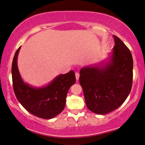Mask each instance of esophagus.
<instances>
[{"instance_id": "34e87169", "label": "esophagus", "mask_w": 145, "mask_h": 145, "mask_svg": "<svg viewBox=\"0 0 145 145\" xmlns=\"http://www.w3.org/2000/svg\"><path fill=\"white\" fill-rule=\"evenodd\" d=\"M79 75H80L79 73L75 72V77H76V80H77V81H78V80H79Z\"/></svg>"}]
</instances>
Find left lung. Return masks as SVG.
<instances>
[{"label":"left lung","instance_id":"8db88e82","mask_svg":"<svg viewBox=\"0 0 145 145\" xmlns=\"http://www.w3.org/2000/svg\"><path fill=\"white\" fill-rule=\"evenodd\" d=\"M108 61L80 70L79 82L85 102L93 113L105 115L119 108L130 93L133 59L130 51L116 35Z\"/></svg>","mask_w":145,"mask_h":145}]
</instances>
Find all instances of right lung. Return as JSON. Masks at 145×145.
Segmentation results:
<instances>
[{
  "mask_svg": "<svg viewBox=\"0 0 145 145\" xmlns=\"http://www.w3.org/2000/svg\"><path fill=\"white\" fill-rule=\"evenodd\" d=\"M20 46L13 57L11 74L13 90L16 97L29 113L38 118L50 119L64 110L68 89L75 83V73L71 70L61 74L46 86L37 88L23 81L17 66V57Z\"/></svg>",
  "mask_w": 145,
  "mask_h": 145,
  "instance_id": "obj_1",
  "label": "right lung"
}]
</instances>
